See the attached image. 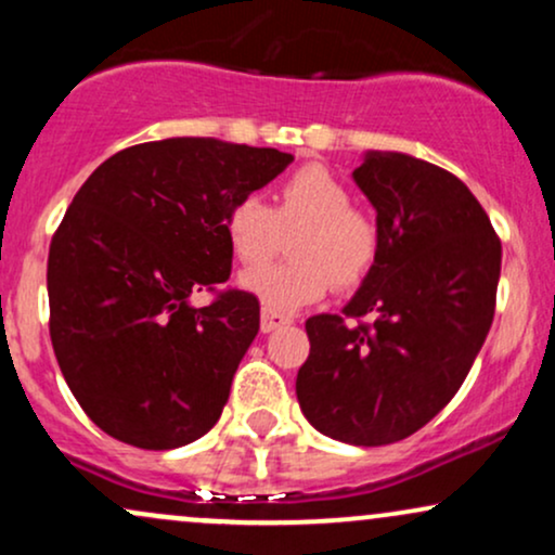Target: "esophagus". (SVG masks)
Returning <instances> with one entry per match:
<instances>
[{"label":"esophagus","mask_w":555,"mask_h":555,"mask_svg":"<svg viewBox=\"0 0 555 555\" xmlns=\"http://www.w3.org/2000/svg\"><path fill=\"white\" fill-rule=\"evenodd\" d=\"M286 323H289V315L276 313V310L263 308V313H260V331H263V334H271V331L282 328Z\"/></svg>","instance_id":"1"}]
</instances>
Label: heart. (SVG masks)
<instances>
[{
    "label": "heart",
    "mask_w": 555,
    "mask_h": 555,
    "mask_svg": "<svg viewBox=\"0 0 555 555\" xmlns=\"http://www.w3.org/2000/svg\"><path fill=\"white\" fill-rule=\"evenodd\" d=\"M234 258L266 263L289 240L292 260L253 269L242 286L269 310H297L334 289L349 292L373 271L380 250L375 221L354 208L352 190L323 164H305L276 188V206L256 193L234 197L224 214Z\"/></svg>",
    "instance_id": "1"
}]
</instances>
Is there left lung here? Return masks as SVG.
<instances>
[{
  "mask_svg": "<svg viewBox=\"0 0 555 555\" xmlns=\"http://www.w3.org/2000/svg\"><path fill=\"white\" fill-rule=\"evenodd\" d=\"M352 177L378 214V260L344 308L354 326L305 321L297 401L323 436L386 446L430 423L467 378L493 323L501 240L467 184L436 164L371 151Z\"/></svg>",
  "mask_w": 555,
  "mask_h": 555,
  "instance_id": "8db88e82",
  "label": "left lung"
}]
</instances>
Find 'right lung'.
I'll return each mask as SVG.
<instances>
[{
	"label": "right lung",
	"instance_id": "right-lung-1",
	"mask_svg": "<svg viewBox=\"0 0 555 555\" xmlns=\"http://www.w3.org/2000/svg\"><path fill=\"white\" fill-rule=\"evenodd\" d=\"M216 138L130 145L82 182L49 247V334L88 417L138 449L214 428L260 328L258 297L216 291L232 271L224 214L292 164Z\"/></svg>",
	"mask_w": 555,
	"mask_h": 555
}]
</instances>
